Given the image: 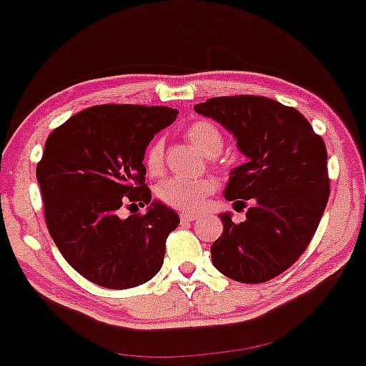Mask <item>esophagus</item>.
<instances>
[{
	"mask_svg": "<svg viewBox=\"0 0 366 366\" xmlns=\"http://www.w3.org/2000/svg\"><path fill=\"white\" fill-rule=\"evenodd\" d=\"M196 218L197 214L194 213H187V211H182V213H180V219H182V222H194Z\"/></svg>",
	"mask_w": 366,
	"mask_h": 366,
	"instance_id": "34e87169",
	"label": "esophagus"
}]
</instances>
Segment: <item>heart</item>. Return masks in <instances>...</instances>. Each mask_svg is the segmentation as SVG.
<instances>
[{"label": "heart", "instance_id": "obj_1", "mask_svg": "<svg viewBox=\"0 0 366 366\" xmlns=\"http://www.w3.org/2000/svg\"><path fill=\"white\" fill-rule=\"evenodd\" d=\"M186 138L199 149L202 155L217 157L223 148V134L217 124L211 121H196L186 129ZM144 169L149 177H160L165 172L164 141L153 139L148 144L143 157ZM214 179H167L158 186V197L165 204L182 211H197L204 206L208 197L214 192Z\"/></svg>", "mask_w": 366, "mask_h": 366}]
</instances>
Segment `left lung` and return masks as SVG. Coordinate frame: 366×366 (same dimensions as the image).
<instances>
[{"label":"left lung","instance_id":"8db88e82","mask_svg":"<svg viewBox=\"0 0 366 366\" xmlns=\"http://www.w3.org/2000/svg\"><path fill=\"white\" fill-rule=\"evenodd\" d=\"M194 111L225 126L249 158L232 170L225 199L252 206L242 223L222 214L223 233L211 245L213 266L240 283L276 278L309 247L327 204L324 139L297 109L267 97H214Z\"/></svg>","mask_w":366,"mask_h":366}]
</instances>
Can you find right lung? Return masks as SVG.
Here are the masks:
<instances>
[{
    "mask_svg": "<svg viewBox=\"0 0 366 366\" xmlns=\"http://www.w3.org/2000/svg\"><path fill=\"white\" fill-rule=\"evenodd\" d=\"M177 117L165 105L105 104L74 114L46 141L37 180L56 247L73 269L111 290L134 288L160 271L179 214L144 184L149 141ZM144 215L118 218L122 204Z\"/></svg>",
    "mask_w": 366,
    "mask_h": 366,
    "instance_id": "add662e5",
    "label": "right lung"
}]
</instances>
